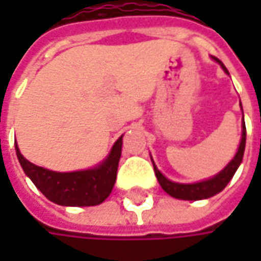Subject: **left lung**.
<instances>
[{"label": "left lung", "mask_w": 261, "mask_h": 261, "mask_svg": "<svg viewBox=\"0 0 261 261\" xmlns=\"http://www.w3.org/2000/svg\"><path fill=\"white\" fill-rule=\"evenodd\" d=\"M216 62H219L221 66L224 68L226 74V68L222 65V62L219 59L214 58ZM246 123L243 122V135H241V144L238 146V151H237L234 160L228 164V166L219 173L215 175L214 178L211 180H206V181H200V183H193V185H180V183H174V181H170L168 178H166L164 175L158 171V168L154 164V171H155L156 178L160 181V186L163 187V190L167 192L170 196H173L175 199H183V200H200V199H207L211 196L219 193L221 190L225 189V186L229 183V180L234 177L236 174L237 168L241 164L243 161V155H244V149H246Z\"/></svg>", "instance_id": "left-lung-1"}]
</instances>
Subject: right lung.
I'll return each instance as SVG.
<instances>
[{
	"instance_id": "1",
	"label": "right lung",
	"mask_w": 261,
	"mask_h": 261,
	"mask_svg": "<svg viewBox=\"0 0 261 261\" xmlns=\"http://www.w3.org/2000/svg\"><path fill=\"white\" fill-rule=\"evenodd\" d=\"M15 152L25 174L49 200L62 206H94L105 202L113 190L122 154V136L101 166L86 171L55 173L29 163L17 145Z\"/></svg>"
}]
</instances>
